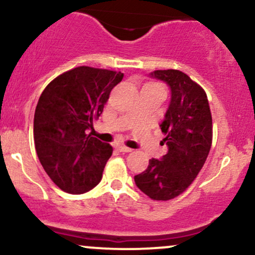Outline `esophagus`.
Returning <instances> with one entry per match:
<instances>
[{"label":"esophagus","mask_w":255,"mask_h":255,"mask_svg":"<svg viewBox=\"0 0 255 255\" xmlns=\"http://www.w3.org/2000/svg\"><path fill=\"white\" fill-rule=\"evenodd\" d=\"M116 150L119 152H124V153H128V152H131L133 150L129 147H126V146H122V145H119L118 147H116Z\"/></svg>","instance_id":"obj_1"}]
</instances>
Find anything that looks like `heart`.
<instances>
[{"label": "heart", "mask_w": 255, "mask_h": 255, "mask_svg": "<svg viewBox=\"0 0 255 255\" xmlns=\"http://www.w3.org/2000/svg\"><path fill=\"white\" fill-rule=\"evenodd\" d=\"M150 86H154V85H150Z\"/></svg>", "instance_id": "heart-1"}]
</instances>
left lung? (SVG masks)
I'll use <instances>...</instances> for the list:
<instances>
[{
    "label": "left lung",
    "mask_w": 255,
    "mask_h": 255,
    "mask_svg": "<svg viewBox=\"0 0 255 255\" xmlns=\"http://www.w3.org/2000/svg\"><path fill=\"white\" fill-rule=\"evenodd\" d=\"M150 78L164 81L171 92L168 109L159 125L168 152L152 158L137 188L153 200H170L186 191L205 164L212 144V118L205 91L176 69L154 71Z\"/></svg>",
    "instance_id": "1"
}]
</instances>
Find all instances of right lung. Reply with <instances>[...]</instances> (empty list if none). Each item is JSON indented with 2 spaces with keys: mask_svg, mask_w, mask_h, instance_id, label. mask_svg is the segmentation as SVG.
I'll list each match as a JSON object with an SVG mask.
<instances>
[{
  "mask_svg": "<svg viewBox=\"0 0 255 255\" xmlns=\"http://www.w3.org/2000/svg\"><path fill=\"white\" fill-rule=\"evenodd\" d=\"M121 72L81 66L58 75L38 101L33 135L37 156L56 186L83 194L101 182L113 147L91 136Z\"/></svg>",
  "mask_w": 255,
  "mask_h": 255,
  "instance_id": "obj_1",
  "label": "right lung"
}]
</instances>
